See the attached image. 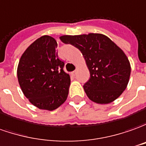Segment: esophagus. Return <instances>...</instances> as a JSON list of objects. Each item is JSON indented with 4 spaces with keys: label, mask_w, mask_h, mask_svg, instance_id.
<instances>
[{
    "label": "esophagus",
    "mask_w": 146,
    "mask_h": 146,
    "mask_svg": "<svg viewBox=\"0 0 146 146\" xmlns=\"http://www.w3.org/2000/svg\"><path fill=\"white\" fill-rule=\"evenodd\" d=\"M77 70H75V71H73V72H72V75H73V76H75L76 74H77Z\"/></svg>",
    "instance_id": "34e87169"
}]
</instances>
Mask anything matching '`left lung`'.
I'll return each mask as SVG.
<instances>
[{
  "mask_svg": "<svg viewBox=\"0 0 146 146\" xmlns=\"http://www.w3.org/2000/svg\"><path fill=\"white\" fill-rule=\"evenodd\" d=\"M60 40L77 48L84 56L90 78L83 86L86 95L98 104H108L126 89L131 68L127 56L108 36L100 33L62 36Z\"/></svg>",
  "mask_w": 146,
  "mask_h": 146,
  "instance_id": "1",
  "label": "left lung"
}]
</instances>
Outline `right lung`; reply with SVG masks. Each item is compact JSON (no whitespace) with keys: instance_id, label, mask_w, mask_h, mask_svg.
I'll return each instance as SVG.
<instances>
[{"instance_id":"right-lung-1","label":"right lung","mask_w":146,"mask_h":146,"mask_svg":"<svg viewBox=\"0 0 146 146\" xmlns=\"http://www.w3.org/2000/svg\"><path fill=\"white\" fill-rule=\"evenodd\" d=\"M57 43L50 36L36 39L19 61L17 78L25 96L40 110L52 111L67 99L70 77L59 59Z\"/></svg>"}]
</instances>
